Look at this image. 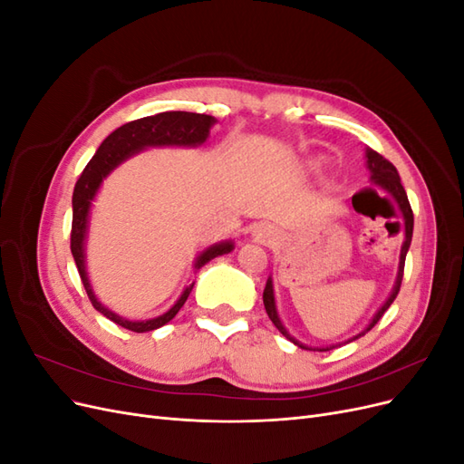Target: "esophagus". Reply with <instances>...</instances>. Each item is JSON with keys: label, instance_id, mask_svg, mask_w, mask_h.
Here are the masks:
<instances>
[{"label": "esophagus", "instance_id": "obj_1", "mask_svg": "<svg viewBox=\"0 0 464 464\" xmlns=\"http://www.w3.org/2000/svg\"><path fill=\"white\" fill-rule=\"evenodd\" d=\"M254 237H256V242H259V244H273L278 237V232H276L275 227H271V224L261 222V224H256Z\"/></svg>", "mask_w": 464, "mask_h": 464}]
</instances>
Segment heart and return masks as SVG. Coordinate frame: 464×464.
I'll return each mask as SVG.
<instances>
[{
	"instance_id": "b5f03b06",
	"label": "heart",
	"mask_w": 464,
	"mask_h": 464,
	"mask_svg": "<svg viewBox=\"0 0 464 464\" xmlns=\"http://www.w3.org/2000/svg\"><path fill=\"white\" fill-rule=\"evenodd\" d=\"M307 164H310V168H319L321 166V160H310V162H307Z\"/></svg>"
}]
</instances>
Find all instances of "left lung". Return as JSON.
Here are the masks:
<instances>
[{
    "mask_svg": "<svg viewBox=\"0 0 464 464\" xmlns=\"http://www.w3.org/2000/svg\"><path fill=\"white\" fill-rule=\"evenodd\" d=\"M366 168L370 172V179L373 181L375 186L382 188L389 198L397 203L399 210H401V218H402V232H404V242L401 246V256H399V269H397V278H395V285H392L391 292L387 300L379 305V310L373 314V317L370 319V323L366 327H363L360 333L353 334L350 339L343 341V343H334V344H325V346H312V344H304L300 343L296 336H292L288 333V329L285 327L283 319H280L278 315V307H276V298H275V285H273V276L266 278V285H265V290H263V304H265V310H266V315H269V319L275 323V327L283 333L286 339L290 343L296 344L298 348H304V350H314V353H327V350H333L336 346L341 344H346V343H353L356 339H360V336L366 334L368 331L373 329L375 323L383 317V314L389 310V305L392 304V300L397 298V294L401 290V283H402V271H404V259H406V254H409V247H411V242H412V228H414V215H412V208H411V203H409V198H406V191L401 184V176L397 172V168L392 166L387 159H383L382 154L375 152L373 149H366Z\"/></svg>",
    "mask_w": 464,
    "mask_h": 464,
    "instance_id": "1",
    "label": "left lung"
}]
</instances>
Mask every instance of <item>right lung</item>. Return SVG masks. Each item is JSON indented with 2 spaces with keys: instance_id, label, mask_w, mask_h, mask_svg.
<instances>
[{
  "instance_id": "right-lung-1",
  "label": "right lung",
  "mask_w": 464,
  "mask_h": 464,
  "mask_svg": "<svg viewBox=\"0 0 464 464\" xmlns=\"http://www.w3.org/2000/svg\"><path fill=\"white\" fill-rule=\"evenodd\" d=\"M215 123L217 118L207 114H193V111H162V114L157 116H149L125 123L104 139L101 147L94 152L91 162L85 166L81 178L77 179L73 189L72 254L79 269L82 286H85L94 310L101 312L110 321L118 323L120 327L135 333H147L166 325L168 321H172L176 317L179 307L186 304L189 292L193 290L195 280L184 288V292L179 294V298L174 302V305L162 315L143 321H133L111 312L110 307H106L98 300L87 269V237L92 201L96 199L98 191H101L104 179L114 172L120 164L135 157L137 152H143L152 147H201L208 139ZM232 249L234 240H222L205 247L203 251H199L198 257L193 259V271L198 273L210 259L230 254Z\"/></svg>"
}]
</instances>
